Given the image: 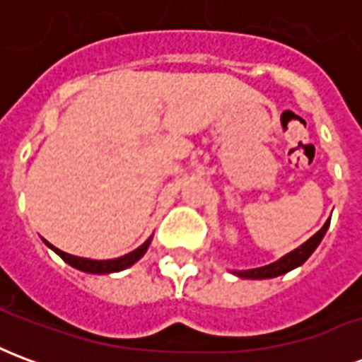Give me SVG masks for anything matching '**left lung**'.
<instances>
[{
  "label": "left lung",
  "mask_w": 362,
  "mask_h": 362,
  "mask_svg": "<svg viewBox=\"0 0 362 362\" xmlns=\"http://www.w3.org/2000/svg\"><path fill=\"white\" fill-rule=\"evenodd\" d=\"M327 227H329V219L326 221V225L320 228L316 235L310 236L306 243L300 244V246L295 248L293 252L285 254V256L277 259V262H273V264H269V266L256 267V269L235 272V275L243 277V279H272V277H277V275H283V273L291 272V269H295V267L303 266L304 262L312 256V252L318 248V244L322 243V238H324V235H326Z\"/></svg>",
  "instance_id": "left-lung-1"
}]
</instances>
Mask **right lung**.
<instances>
[{"label": "right lung", "mask_w": 362, "mask_h": 362, "mask_svg": "<svg viewBox=\"0 0 362 362\" xmlns=\"http://www.w3.org/2000/svg\"><path fill=\"white\" fill-rule=\"evenodd\" d=\"M151 244L149 240H145V243L139 246V248H135L134 252H129L126 256H122V258H114V259H89V258H79V256H71V254H66V252L58 250L56 246H52L48 244L52 250L58 254L59 258L67 262L69 266L75 267V269H81V272L87 273H114V272H122V269H126V267L134 266L137 259L143 258V254L147 252Z\"/></svg>", "instance_id": "1"}]
</instances>
